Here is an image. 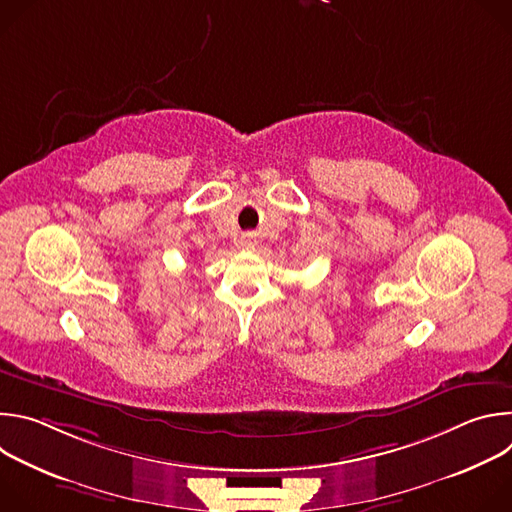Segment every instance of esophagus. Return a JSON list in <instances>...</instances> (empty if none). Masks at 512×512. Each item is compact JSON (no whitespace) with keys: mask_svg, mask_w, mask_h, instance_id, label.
I'll use <instances>...</instances> for the list:
<instances>
[{"mask_svg":"<svg viewBox=\"0 0 512 512\" xmlns=\"http://www.w3.org/2000/svg\"><path fill=\"white\" fill-rule=\"evenodd\" d=\"M255 245H257V239L253 235H243V239H241L243 249H255Z\"/></svg>","mask_w":512,"mask_h":512,"instance_id":"esophagus-1","label":"esophagus"}]
</instances>
